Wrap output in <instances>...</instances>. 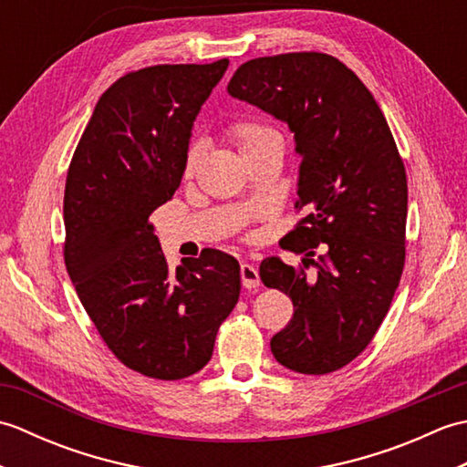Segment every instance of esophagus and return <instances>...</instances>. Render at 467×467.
<instances>
[{
	"label": "esophagus",
	"mask_w": 467,
	"mask_h": 467,
	"mask_svg": "<svg viewBox=\"0 0 467 467\" xmlns=\"http://www.w3.org/2000/svg\"><path fill=\"white\" fill-rule=\"evenodd\" d=\"M241 281L244 289H256V286L261 285V276L259 271H256V266L249 265V263H243L241 265Z\"/></svg>",
	"instance_id": "obj_1"
}]
</instances>
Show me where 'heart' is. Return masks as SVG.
Here are the masks:
<instances>
[{"label":"heart","mask_w":467,"mask_h":467,"mask_svg":"<svg viewBox=\"0 0 467 467\" xmlns=\"http://www.w3.org/2000/svg\"><path fill=\"white\" fill-rule=\"evenodd\" d=\"M273 134H276L273 128L263 126L259 122H236L231 126V138L234 140L236 148L241 150V154L251 150L253 146H256L261 140H265L266 136H273ZM196 162H198V148L192 146L191 152L186 156V172H192Z\"/></svg>","instance_id":"obj_1"}]
</instances>
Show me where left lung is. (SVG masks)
<instances>
[{
    "label": "left lung",
    "instance_id": "left-lung-1",
    "mask_svg": "<svg viewBox=\"0 0 467 467\" xmlns=\"http://www.w3.org/2000/svg\"><path fill=\"white\" fill-rule=\"evenodd\" d=\"M226 90L289 126L301 156L296 206L311 211L283 249L305 253L317 275L279 256L261 265L265 286L295 306L271 351L296 373L341 369L371 343L403 273L408 178L389 126L359 78L319 52L249 59Z\"/></svg>",
    "mask_w": 467,
    "mask_h": 467
}]
</instances>
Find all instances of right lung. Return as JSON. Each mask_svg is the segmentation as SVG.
I'll return each mask as SVG.
<instances>
[{
    "mask_svg": "<svg viewBox=\"0 0 467 467\" xmlns=\"http://www.w3.org/2000/svg\"><path fill=\"white\" fill-rule=\"evenodd\" d=\"M228 59L138 69L98 100L64 194L69 279L126 367L174 381L211 361L239 301L234 256L204 249L171 271L148 221L181 186L192 126Z\"/></svg>",
    "mask_w": 467,
    "mask_h": 467,
    "instance_id": "obj_1",
    "label": "right lung"
}]
</instances>
